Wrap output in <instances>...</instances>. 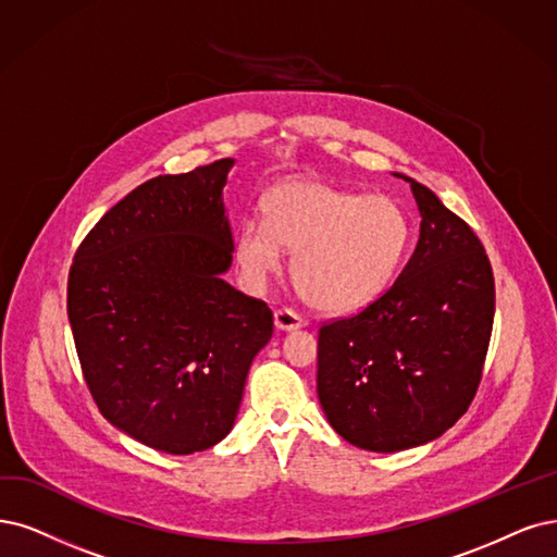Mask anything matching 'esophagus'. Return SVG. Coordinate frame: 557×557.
<instances>
[{"mask_svg": "<svg viewBox=\"0 0 557 557\" xmlns=\"http://www.w3.org/2000/svg\"><path fill=\"white\" fill-rule=\"evenodd\" d=\"M305 325V319L300 314H296L294 310H275V327L277 331H298V327Z\"/></svg>", "mask_w": 557, "mask_h": 557, "instance_id": "1", "label": "esophagus"}]
</instances>
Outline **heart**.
<instances>
[{"label": "heart", "mask_w": 557, "mask_h": 557, "mask_svg": "<svg viewBox=\"0 0 557 557\" xmlns=\"http://www.w3.org/2000/svg\"><path fill=\"white\" fill-rule=\"evenodd\" d=\"M265 222L245 220L236 261L252 284L273 275L294 250L298 294L325 312L376 300L393 282L410 240V222L389 197H362L314 178L282 181L263 199Z\"/></svg>", "instance_id": "heart-1"}]
</instances>
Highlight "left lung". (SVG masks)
Wrapping results in <instances>:
<instances>
[{
    "instance_id": "left-lung-1",
    "label": "left lung",
    "mask_w": 557,
    "mask_h": 557,
    "mask_svg": "<svg viewBox=\"0 0 557 557\" xmlns=\"http://www.w3.org/2000/svg\"><path fill=\"white\" fill-rule=\"evenodd\" d=\"M410 183L422 215L397 282L356 317L319 331L317 393L337 434L369 451L443 436L475 397L496 286L484 245L426 185Z\"/></svg>"
}]
</instances>
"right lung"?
<instances>
[{
	"label": "right lung",
	"instance_id": "obj_1",
	"mask_svg": "<svg viewBox=\"0 0 557 557\" xmlns=\"http://www.w3.org/2000/svg\"><path fill=\"white\" fill-rule=\"evenodd\" d=\"M234 158L141 183L102 215L69 273V321L102 418L168 455L230 434L273 312L236 292L222 188Z\"/></svg>",
	"mask_w": 557,
	"mask_h": 557
}]
</instances>
